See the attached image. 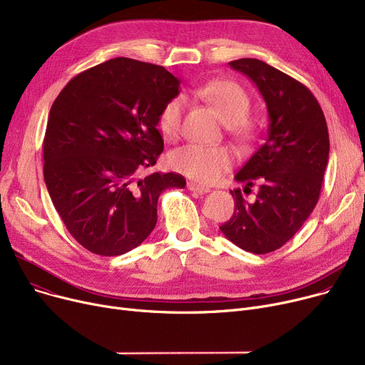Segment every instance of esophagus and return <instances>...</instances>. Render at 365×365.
<instances>
[{
	"mask_svg": "<svg viewBox=\"0 0 365 365\" xmlns=\"http://www.w3.org/2000/svg\"><path fill=\"white\" fill-rule=\"evenodd\" d=\"M187 189H189L190 192H192L194 195H204V194L210 192L208 187H205V186H202V185H198V183H195V182H187Z\"/></svg>",
	"mask_w": 365,
	"mask_h": 365,
	"instance_id": "1",
	"label": "esophagus"
}]
</instances>
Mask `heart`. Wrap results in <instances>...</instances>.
<instances>
[{"label":"heart","mask_w":365,"mask_h":365,"mask_svg":"<svg viewBox=\"0 0 365 365\" xmlns=\"http://www.w3.org/2000/svg\"><path fill=\"white\" fill-rule=\"evenodd\" d=\"M192 96L217 109L227 123L229 130L237 136L250 138L253 125L248 121L252 110V99L237 83L216 80L192 88ZM186 109V99L182 94L170 98L158 112L157 125L163 136L175 140L180 136ZM232 152L225 146H205L187 143L171 152L170 164L185 176L201 183H215L232 165Z\"/></svg>","instance_id":"b5f03b06"}]
</instances>
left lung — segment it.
I'll list each match as a JSON object with an SVG mask.
<instances>
[{"label":"left lung","instance_id":"1","mask_svg":"<svg viewBox=\"0 0 365 365\" xmlns=\"http://www.w3.org/2000/svg\"><path fill=\"white\" fill-rule=\"evenodd\" d=\"M229 66L257 86L271 124L266 142L235 175L244 194L259 186L255 201L240 187L231 190L235 210L220 231L242 250L266 255L293 238L314 212L329 163V128L315 96L290 75L250 57Z\"/></svg>","mask_w":365,"mask_h":365}]
</instances>
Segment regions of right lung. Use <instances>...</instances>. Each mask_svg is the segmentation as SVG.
Wrapping results in <instances>:
<instances>
[{"mask_svg":"<svg viewBox=\"0 0 365 365\" xmlns=\"http://www.w3.org/2000/svg\"><path fill=\"white\" fill-rule=\"evenodd\" d=\"M180 81L165 68L115 57L65 86L48 115L44 180L69 234L88 252L120 256L157 225L163 190L185 187L178 173L138 175L164 149L157 128Z\"/></svg>","mask_w":365,"mask_h":365,"instance_id":"obj_1","label":"right lung"}]
</instances>
